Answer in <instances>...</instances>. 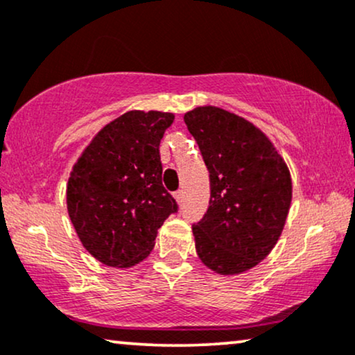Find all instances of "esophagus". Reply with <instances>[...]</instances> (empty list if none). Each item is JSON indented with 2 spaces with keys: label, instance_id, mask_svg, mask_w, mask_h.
<instances>
[{
  "label": "esophagus",
  "instance_id": "1",
  "mask_svg": "<svg viewBox=\"0 0 355 355\" xmlns=\"http://www.w3.org/2000/svg\"><path fill=\"white\" fill-rule=\"evenodd\" d=\"M182 196H184V192L181 191V189H179V191L174 192V199H176L178 202H181V200H182Z\"/></svg>",
  "mask_w": 355,
  "mask_h": 355
}]
</instances>
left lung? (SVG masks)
I'll return each mask as SVG.
<instances>
[{
  "label": "left lung",
  "mask_w": 355,
  "mask_h": 355,
  "mask_svg": "<svg viewBox=\"0 0 355 355\" xmlns=\"http://www.w3.org/2000/svg\"><path fill=\"white\" fill-rule=\"evenodd\" d=\"M210 173V204L192 227L196 251L220 275L256 268L277 245L292 202L287 163L254 123L215 105L184 114Z\"/></svg>",
  "instance_id": "1"
}]
</instances>
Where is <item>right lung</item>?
I'll return each mask as SVG.
<instances>
[{"mask_svg":"<svg viewBox=\"0 0 355 355\" xmlns=\"http://www.w3.org/2000/svg\"><path fill=\"white\" fill-rule=\"evenodd\" d=\"M174 114L128 110L96 133L70 173L67 209L81 245L128 269L148 257L158 228L178 210L163 187L159 141Z\"/></svg>","mask_w":355,"mask_h":355,"instance_id":"right-lung-1","label":"right lung"}]
</instances>
